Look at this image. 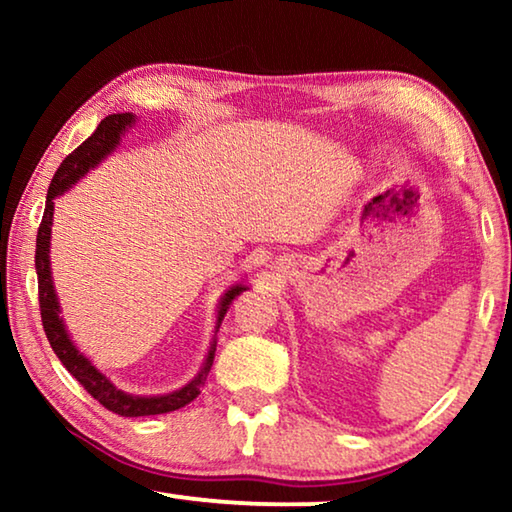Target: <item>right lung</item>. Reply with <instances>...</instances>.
Wrapping results in <instances>:
<instances>
[{
  "mask_svg": "<svg viewBox=\"0 0 512 512\" xmlns=\"http://www.w3.org/2000/svg\"><path fill=\"white\" fill-rule=\"evenodd\" d=\"M137 117L133 112H117V115H108L101 121L88 140H85L79 149L72 151L67 158L60 162L58 171L54 173V180H51L49 192H47V203H45V214H42V223L38 228V239H36V273H38V296H40V314H42V327H45V334L49 339V345L54 348L56 357L60 363L69 370V375L76 377L83 384L85 391H88L94 400L106 406L108 411L124 415V418H140V415H160L169 413L176 409H183L185 404L196 400L201 395V388L207 379V372L212 368L214 352H216V332H219L221 320L225 311L230 309V302L235 300L239 293H244L248 287L244 282L232 284V287L223 293L219 300V307H216V327L214 336L210 343V350L205 354V361L198 375L187 381L183 388L173 393L164 395H133L117 388L112 381L103 375V372L94 366V363L85 357V354L76 348L72 336H69L65 320L60 316V302L54 289V277H51V259H49V248H51V223H54V198L65 194L69 187H74L85 173L92 171L94 167L108 158V155L117 149L121 142V135H126L128 128L135 126Z\"/></svg>",
  "mask_w": 512,
  "mask_h": 512,
  "instance_id": "right-lung-1",
  "label": "right lung"
}]
</instances>
